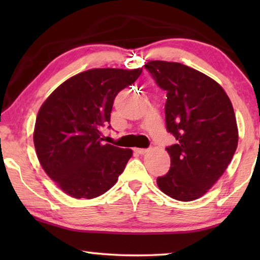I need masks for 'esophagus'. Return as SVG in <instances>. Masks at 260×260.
<instances>
[{
  "instance_id": "1",
  "label": "esophagus",
  "mask_w": 260,
  "mask_h": 260,
  "mask_svg": "<svg viewBox=\"0 0 260 260\" xmlns=\"http://www.w3.org/2000/svg\"><path fill=\"white\" fill-rule=\"evenodd\" d=\"M135 152H138L139 155H144V153L148 152V149H142V148H135L134 149Z\"/></svg>"
}]
</instances>
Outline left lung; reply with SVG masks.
Here are the masks:
<instances>
[{
    "label": "left lung",
    "mask_w": 260,
    "mask_h": 260,
    "mask_svg": "<svg viewBox=\"0 0 260 260\" xmlns=\"http://www.w3.org/2000/svg\"><path fill=\"white\" fill-rule=\"evenodd\" d=\"M166 91V129L177 143L167 147L170 171L157 178L160 190L174 200L200 199L218 181L239 142L230 98L213 79L174 61L144 65Z\"/></svg>",
    "instance_id": "1"
}]
</instances>
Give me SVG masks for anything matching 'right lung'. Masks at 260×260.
I'll return each instance as SVG.
<instances>
[{
  "label": "right lung",
  "instance_id": "right-lung-1",
  "mask_svg": "<svg viewBox=\"0 0 260 260\" xmlns=\"http://www.w3.org/2000/svg\"><path fill=\"white\" fill-rule=\"evenodd\" d=\"M142 69H93L52 91L39 110L34 146L51 180L74 199H95L108 191L124 172L133 151L103 142L111 128L113 101L136 81Z\"/></svg>",
  "mask_w": 260,
  "mask_h": 260
}]
</instances>
